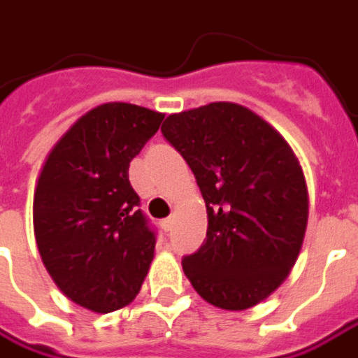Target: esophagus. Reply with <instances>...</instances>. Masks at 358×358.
Wrapping results in <instances>:
<instances>
[{
  "label": "esophagus",
  "instance_id": "obj_1",
  "mask_svg": "<svg viewBox=\"0 0 358 358\" xmlns=\"http://www.w3.org/2000/svg\"><path fill=\"white\" fill-rule=\"evenodd\" d=\"M172 219H170V217H168V219H164V221L159 222V227H162V229H164V231H166V233H168V231H170V229H172Z\"/></svg>",
  "mask_w": 358,
  "mask_h": 358
}]
</instances>
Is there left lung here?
Wrapping results in <instances>:
<instances>
[{
	"mask_svg": "<svg viewBox=\"0 0 358 358\" xmlns=\"http://www.w3.org/2000/svg\"><path fill=\"white\" fill-rule=\"evenodd\" d=\"M162 136L190 166L206 202V239L182 267L213 306L267 298L298 259L308 222L300 162L269 123L235 103L170 115Z\"/></svg>",
	"mask_w": 358,
	"mask_h": 358,
	"instance_id": "obj_1",
	"label": "left lung"
}]
</instances>
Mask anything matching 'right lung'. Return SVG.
Wrapping results in <instances>:
<instances>
[{
  "label": "right lung",
  "mask_w": 358,
  "mask_h": 358,
  "mask_svg": "<svg viewBox=\"0 0 358 358\" xmlns=\"http://www.w3.org/2000/svg\"><path fill=\"white\" fill-rule=\"evenodd\" d=\"M164 115L107 103L54 145L34 194L36 243L56 285L74 304L107 314L137 296L158 233L139 208L129 162Z\"/></svg>",
  "instance_id": "obj_1"
}]
</instances>
